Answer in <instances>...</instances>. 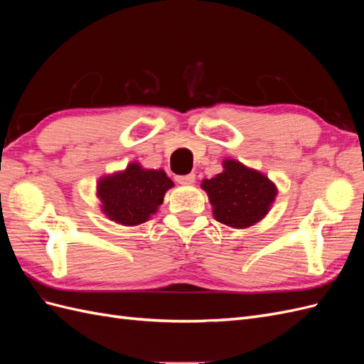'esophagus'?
I'll list each match as a JSON object with an SVG mask.
<instances>
[{"instance_id":"34e87169","label":"esophagus","mask_w":364,"mask_h":364,"mask_svg":"<svg viewBox=\"0 0 364 364\" xmlns=\"http://www.w3.org/2000/svg\"><path fill=\"white\" fill-rule=\"evenodd\" d=\"M176 182L181 185H191L196 181V174L190 173V174H183V176H176Z\"/></svg>"}]
</instances>
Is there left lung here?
I'll return each instance as SVG.
<instances>
[{"label":"left lung","instance_id":"left-lung-1","mask_svg":"<svg viewBox=\"0 0 364 364\" xmlns=\"http://www.w3.org/2000/svg\"><path fill=\"white\" fill-rule=\"evenodd\" d=\"M223 168L215 178L202 182L215 220L237 229L253 226L269 213L277 186L267 176L238 161H223Z\"/></svg>","mask_w":364,"mask_h":364}]
</instances>
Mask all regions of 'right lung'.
<instances>
[{
	"label": "right lung",
	"instance_id": "1",
	"mask_svg": "<svg viewBox=\"0 0 364 364\" xmlns=\"http://www.w3.org/2000/svg\"><path fill=\"white\" fill-rule=\"evenodd\" d=\"M171 186L173 182L165 171L146 170L138 162H132L124 171L102 178L97 196L107 218L124 226H136L158 211Z\"/></svg>",
	"mask_w": 364,
	"mask_h": 364
}]
</instances>
